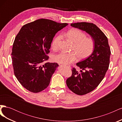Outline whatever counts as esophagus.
<instances>
[{"label":"esophagus","mask_w":122,"mask_h":122,"mask_svg":"<svg viewBox=\"0 0 122 122\" xmlns=\"http://www.w3.org/2000/svg\"><path fill=\"white\" fill-rule=\"evenodd\" d=\"M61 66H62V65H61ZM67 67H68V68H71V67H70V66H67Z\"/></svg>","instance_id":"34e87169"}]
</instances>
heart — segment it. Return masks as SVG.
Listing matches in <instances>:
<instances>
[{"label":"heart","mask_w":122,"mask_h":122,"mask_svg":"<svg viewBox=\"0 0 122 122\" xmlns=\"http://www.w3.org/2000/svg\"><path fill=\"white\" fill-rule=\"evenodd\" d=\"M67 37L74 43L70 52H61L53 56V60L63 65H68L76 61L78 57L79 60H84L89 57L93 52L95 43L91 38L86 37V35L78 29H72L66 34ZM62 38L61 35H58L53 39L52 48L56 50L58 44Z\"/></svg>","instance_id":"b5f03b06"}]
</instances>
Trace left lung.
<instances>
[{
	"label": "left lung",
	"instance_id": "1",
	"mask_svg": "<svg viewBox=\"0 0 122 122\" xmlns=\"http://www.w3.org/2000/svg\"><path fill=\"white\" fill-rule=\"evenodd\" d=\"M71 26L87 32L95 43L94 51L90 56L76 64L81 69L80 72L73 68L72 76L66 80L70 90L77 95H83L95 90L104 78L109 67L111 52L107 38L95 24L78 22Z\"/></svg>",
	"mask_w": 122,
	"mask_h": 122
}]
</instances>
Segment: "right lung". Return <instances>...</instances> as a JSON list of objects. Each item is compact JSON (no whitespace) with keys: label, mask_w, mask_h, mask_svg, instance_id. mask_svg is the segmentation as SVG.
<instances>
[{"label":"right lung","mask_w":122,"mask_h":122,"mask_svg":"<svg viewBox=\"0 0 122 122\" xmlns=\"http://www.w3.org/2000/svg\"><path fill=\"white\" fill-rule=\"evenodd\" d=\"M68 24L38 19L23 25L16 36L11 54L14 74L28 91L39 93L49 86L58 65L43 63L49 59L55 34Z\"/></svg>","instance_id":"1"}]
</instances>
